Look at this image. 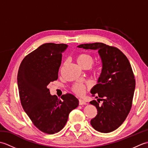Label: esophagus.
Masks as SVG:
<instances>
[{
	"label": "esophagus",
	"instance_id": "obj_1",
	"mask_svg": "<svg viewBox=\"0 0 148 148\" xmlns=\"http://www.w3.org/2000/svg\"><path fill=\"white\" fill-rule=\"evenodd\" d=\"M79 105H86V102L85 101H84V100L79 99Z\"/></svg>",
	"mask_w": 148,
	"mask_h": 148
}]
</instances>
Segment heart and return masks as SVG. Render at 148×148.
Here are the masks:
<instances>
[{"mask_svg":"<svg viewBox=\"0 0 148 148\" xmlns=\"http://www.w3.org/2000/svg\"><path fill=\"white\" fill-rule=\"evenodd\" d=\"M76 61L81 67L83 68H88L93 62V57L88 53H80L76 56ZM72 90L74 93L78 95H82L84 93L85 87L82 83H76L72 86Z\"/></svg>","mask_w":148,"mask_h":148,"instance_id":"obj_1","label":"heart"}]
</instances>
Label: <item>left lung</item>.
<instances>
[{"mask_svg": "<svg viewBox=\"0 0 148 148\" xmlns=\"http://www.w3.org/2000/svg\"><path fill=\"white\" fill-rule=\"evenodd\" d=\"M77 47L98 50L102 69L91 93L100 99L98 102L92 100L90 102L97 109V114L91 119L90 123L100 132H111L124 122L132 106L136 88L132 69L127 56L116 47L102 42L84 44ZM99 99L103 101L101 106Z\"/></svg>", "mask_w": 148, "mask_h": 148, "instance_id": "obj_1", "label": "left lung"}]
</instances>
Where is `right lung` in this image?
Segmentation results:
<instances>
[{"mask_svg": "<svg viewBox=\"0 0 148 148\" xmlns=\"http://www.w3.org/2000/svg\"><path fill=\"white\" fill-rule=\"evenodd\" d=\"M65 44L46 43L29 53L22 60L18 72V86L21 106L34 125L44 133L60 131L69 114L79 105L71 93L61 99L51 95L47 86L57 80Z\"/></svg>", "mask_w": 148, "mask_h": 148, "instance_id": "1", "label": "right lung"}]
</instances>
